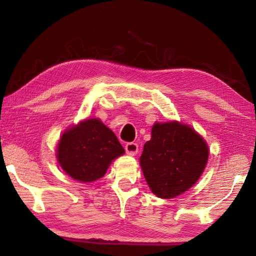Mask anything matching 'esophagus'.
I'll list each match as a JSON object with an SVG mask.
<instances>
[{
	"mask_svg": "<svg viewBox=\"0 0 256 256\" xmlns=\"http://www.w3.org/2000/svg\"><path fill=\"white\" fill-rule=\"evenodd\" d=\"M138 150V146L136 144H134V142H128V144H125V151H126V154L130 156L136 154Z\"/></svg>",
	"mask_w": 256,
	"mask_h": 256,
	"instance_id": "esophagus-1",
	"label": "esophagus"
}]
</instances>
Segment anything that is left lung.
Listing matches in <instances>:
<instances>
[{"mask_svg":"<svg viewBox=\"0 0 256 256\" xmlns=\"http://www.w3.org/2000/svg\"><path fill=\"white\" fill-rule=\"evenodd\" d=\"M208 157L209 148L200 134L174 120L154 125L140 164L152 193L162 198H172L196 183Z\"/></svg>","mask_w":256,"mask_h":256,"instance_id":"8db88e82","label":"left lung"}]
</instances>
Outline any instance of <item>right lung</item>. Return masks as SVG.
I'll list each match as a JSON object with an SVG mask.
<instances>
[{
    "mask_svg": "<svg viewBox=\"0 0 256 256\" xmlns=\"http://www.w3.org/2000/svg\"><path fill=\"white\" fill-rule=\"evenodd\" d=\"M124 152L110 128L98 118H89L63 133L56 158L68 176L90 183L105 175L112 160Z\"/></svg>",
    "mask_w": 256,
    "mask_h": 256,
    "instance_id": "obj_1",
    "label": "right lung"
}]
</instances>
